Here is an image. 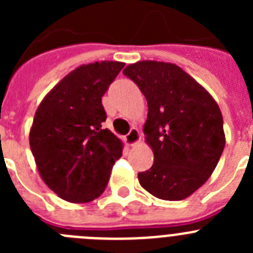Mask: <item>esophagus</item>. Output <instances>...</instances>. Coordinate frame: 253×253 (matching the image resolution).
Returning a JSON list of instances; mask_svg holds the SVG:
<instances>
[{
	"instance_id": "1",
	"label": "esophagus",
	"mask_w": 253,
	"mask_h": 253,
	"mask_svg": "<svg viewBox=\"0 0 253 253\" xmlns=\"http://www.w3.org/2000/svg\"><path fill=\"white\" fill-rule=\"evenodd\" d=\"M142 137H140V133L137 128H131L126 135H125V142L128 146H135L140 142Z\"/></svg>"
}]
</instances>
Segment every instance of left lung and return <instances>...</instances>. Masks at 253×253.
<instances>
[{
    "mask_svg": "<svg viewBox=\"0 0 253 253\" xmlns=\"http://www.w3.org/2000/svg\"><path fill=\"white\" fill-rule=\"evenodd\" d=\"M123 73L148 104L143 131L154 162L138 173L139 184L162 200H184L207 182L223 153L220 109L202 84L173 63L139 60Z\"/></svg>",
    "mask_w": 253,
    "mask_h": 253,
    "instance_id": "left-lung-1",
    "label": "left lung"
}]
</instances>
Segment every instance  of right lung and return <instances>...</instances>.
Returning <instances> with one entry per match:
<instances>
[{
  "label": "right lung",
  "instance_id": "1",
  "mask_svg": "<svg viewBox=\"0 0 253 253\" xmlns=\"http://www.w3.org/2000/svg\"><path fill=\"white\" fill-rule=\"evenodd\" d=\"M125 63L82 64L38 106L29 142L40 177L60 199L90 203L104 193L123 142L102 129V96Z\"/></svg>",
  "mask_w": 253,
  "mask_h": 253
}]
</instances>
